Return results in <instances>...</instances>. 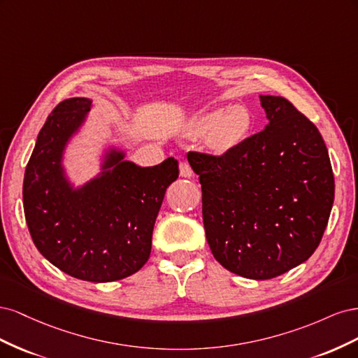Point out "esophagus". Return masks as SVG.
<instances>
[{
  "label": "esophagus",
  "instance_id": "obj_1",
  "mask_svg": "<svg viewBox=\"0 0 358 358\" xmlns=\"http://www.w3.org/2000/svg\"><path fill=\"white\" fill-rule=\"evenodd\" d=\"M179 171H180V176H182V178H191V176L194 175V171H192L191 166L188 164L187 161H180Z\"/></svg>",
  "mask_w": 358,
  "mask_h": 358
}]
</instances>
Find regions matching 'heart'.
<instances>
[{
  "label": "heart",
  "mask_w": 358,
  "mask_h": 358,
  "mask_svg": "<svg viewBox=\"0 0 358 358\" xmlns=\"http://www.w3.org/2000/svg\"><path fill=\"white\" fill-rule=\"evenodd\" d=\"M252 113L243 104H233L227 109H215L196 117L192 129L196 134L208 136L209 143L218 154L239 148L251 133Z\"/></svg>",
  "instance_id": "heart-1"
}]
</instances>
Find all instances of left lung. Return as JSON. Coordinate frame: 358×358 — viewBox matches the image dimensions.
<instances>
[{
  "label": "left lung",
  "mask_w": 358,
  "mask_h": 358,
  "mask_svg": "<svg viewBox=\"0 0 358 358\" xmlns=\"http://www.w3.org/2000/svg\"><path fill=\"white\" fill-rule=\"evenodd\" d=\"M268 124L221 157L189 152L203 224L222 267L272 279L305 263L326 230L334 178L326 143L284 96L259 95Z\"/></svg>",
  "instance_id": "1"
}]
</instances>
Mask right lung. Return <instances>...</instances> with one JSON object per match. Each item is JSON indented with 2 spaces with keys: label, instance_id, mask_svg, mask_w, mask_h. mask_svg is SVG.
I'll return each mask as SVG.
<instances>
[{
  "label": "right lung",
  "instance_id": "right-lung-1",
  "mask_svg": "<svg viewBox=\"0 0 358 358\" xmlns=\"http://www.w3.org/2000/svg\"><path fill=\"white\" fill-rule=\"evenodd\" d=\"M91 109L92 100L74 96L49 115L27 164L24 210L32 242L53 266L82 280L112 282L148 262L155 220L179 166L170 157L140 167L110 146L99 175L74 187L64 154Z\"/></svg>",
  "mask_w": 358,
  "mask_h": 358
}]
</instances>
